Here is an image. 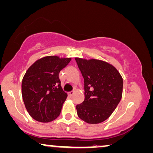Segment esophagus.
Wrapping results in <instances>:
<instances>
[{
	"mask_svg": "<svg viewBox=\"0 0 153 153\" xmlns=\"http://www.w3.org/2000/svg\"><path fill=\"white\" fill-rule=\"evenodd\" d=\"M74 93H75V91H70V92H68V96H72L73 95H74Z\"/></svg>",
	"mask_w": 153,
	"mask_h": 153,
	"instance_id": "esophagus-1",
	"label": "esophagus"
}]
</instances>
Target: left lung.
<instances>
[{
	"instance_id": "left-lung-1",
	"label": "left lung",
	"mask_w": 153,
	"mask_h": 153,
	"mask_svg": "<svg viewBox=\"0 0 153 153\" xmlns=\"http://www.w3.org/2000/svg\"><path fill=\"white\" fill-rule=\"evenodd\" d=\"M76 60L85 80V100L76 105L77 116L87 123H100L110 117L122 98V76L102 60Z\"/></svg>"
}]
</instances>
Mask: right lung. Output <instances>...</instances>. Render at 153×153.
Masks as SVG:
<instances>
[{
	"label": "right lung",
	"mask_w": 153,
	"mask_h": 153,
	"mask_svg": "<svg viewBox=\"0 0 153 153\" xmlns=\"http://www.w3.org/2000/svg\"><path fill=\"white\" fill-rule=\"evenodd\" d=\"M71 57L51 55L39 59L23 76L21 92L25 108L39 122L48 123L59 117L67 94L61 87L59 74Z\"/></svg>",
	"instance_id": "obj_1"
}]
</instances>
